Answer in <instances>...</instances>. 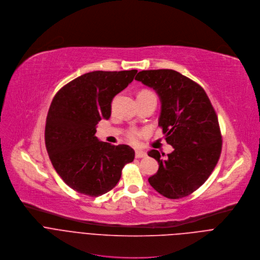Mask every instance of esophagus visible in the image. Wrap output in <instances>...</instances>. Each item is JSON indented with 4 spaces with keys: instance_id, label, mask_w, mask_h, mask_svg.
<instances>
[{
    "instance_id": "34e87169",
    "label": "esophagus",
    "mask_w": 260,
    "mask_h": 260,
    "mask_svg": "<svg viewBox=\"0 0 260 260\" xmlns=\"http://www.w3.org/2000/svg\"><path fill=\"white\" fill-rule=\"evenodd\" d=\"M135 157H136L137 159H139V158H145V157H146V152H145V151H142V150H140V149H137V150L135 151Z\"/></svg>"
}]
</instances>
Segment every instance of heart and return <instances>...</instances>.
Wrapping results in <instances>:
<instances>
[{
    "instance_id": "1",
    "label": "heart",
    "mask_w": 260,
    "mask_h": 260,
    "mask_svg": "<svg viewBox=\"0 0 260 260\" xmlns=\"http://www.w3.org/2000/svg\"><path fill=\"white\" fill-rule=\"evenodd\" d=\"M147 92H148V91H141L140 93H147ZM128 137H129L131 140L135 141V140H137L138 137H139V132H138L137 130H135V129H132V130H130V131L128 132Z\"/></svg>"
}]
</instances>
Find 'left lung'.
Wrapping results in <instances>:
<instances>
[{
  "label": "left lung",
  "instance_id": "8db88e82",
  "mask_svg": "<svg viewBox=\"0 0 260 260\" xmlns=\"http://www.w3.org/2000/svg\"><path fill=\"white\" fill-rule=\"evenodd\" d=\"M135 80L159 95V126L174 148L165 158L155 149L148 151L159 163L148 182L168 199L186 197L208 179L219 160L222 139L216 113L205 90L176 71H142Z\"/></svg>",
  "mask_w": 260,
  "mask_h": 260
}]
</instances>
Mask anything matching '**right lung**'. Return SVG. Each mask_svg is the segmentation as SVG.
Here are the masks:
<instances>
[{
    "label": "right lung",
    "instance_id": "obj_1",
    "mask_svg": "<svg viewBox=\"0 0 260 260\" xmlns=\"http://www.w3.org/2000/svg\"><path fill=\"white\" fill-rule=\"evenodd\" d=\"M136 70L87 73L63 86L48 112L45 143L52 165L74 190L98 197L113 189L122 169L134 160L126 144L99 141L96 125L109 120L113 98L134 79Z\"/></svg>",
    "mask_w": 260,
    "mask_h": 260
}]
</instances>
